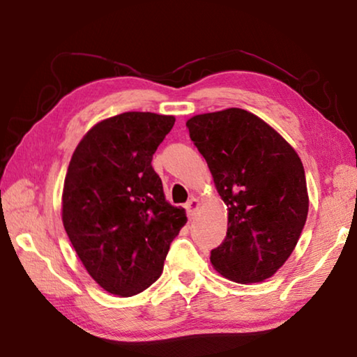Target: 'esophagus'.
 <instances>
[{
	"label": "esophagus",
	"instance_id": "obj_1",
	"mask_svg": "<svg viewBox=\"0 0 357 357\" xmlns=\"http://www.w3.org/2000/svg\"><path fill=\"white\" fill-rule=\"evenodd\" d=\"M198 208H200V200H198V198H190V200L185 203V211H187V214H189L190 219L193 217V214L197 213Z\"/></svg>",
	"mask_w": 357,
	"mask_h": 357
}]
</instances>
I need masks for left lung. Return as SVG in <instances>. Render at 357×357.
<instances>
[{"mask_svg":"<svg viewBox=\"0 0 357 357\" xmlns=\"http://www.w3.org/2000/svg\"><path fill=\"white\" fill-rule=\"evenodd\" d=\"M185 126L228 208L227 236L211 263L238 283L269 279L293 253L309 213L298 153L243 108L197 114Z\"/></svg>","mask_w":357,"mask_h":357,"instance_id":"8db88e82","label":"left lung"}]
</instances>
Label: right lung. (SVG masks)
<instances>
[{
  "mask_svg": "<svg viewBox=\"0 0 357 357\" xmlns=\"http://www.w3.org/2000/svg\"><path fill=\"white\" fill-rule=\"evenodd\" d=\"M174 116L126 112L100 121L78 143L66 173L63 225L88 274L129 298L159 279L185 225L165 200L151 160Z\"/></svg>",
  "mask_w": 357,
  "mask_h": 357,
  "instance_id": "1",
  "label": "right lung"
}]
</instances>
